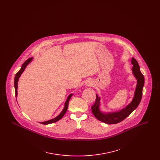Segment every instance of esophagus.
Returning <instances> with one entry per match:
<instances>
[{
  "mask_svg": "<svg viewBox=\"0 0 160 160\" xmlns=\"http://www.w3.org/2000/svg\"><path fill=\"white\" fill-rule=\"evenodd\" d=\"M86 84L88 86H92V84H93V83H92V81H91V80H88V81H87V82H86Z\"/></svg>",
  "mask_w": 160,
  "mask_h": 160,
  "instance_id": "esophagus-1",
  "label": "esophagus"
}]
</instances>
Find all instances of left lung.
<instances>
[{
    "instance_id": "8db88e82",
    "label": "left lung",
    "mask_w": 160,
    "mask_h": 160,
    "mask_svg": "<svg viewBox=\"0 0 160 160\" xmlns=\"http://www.w3.org/2000/svg\"><path fill=\"white\" fill-rule=\"evenodd\" d=\"M131 63L133 65L132 71L134 76L137 80L136 89L134 93V97L131 102L119 112L113 113H104L99 110L100 98L97 95L95 104L91 107L92 112L95 117L101 122L107 124H116L121 122L127 118L139 105L143 94V88L145 84V78L140 70V67L136 59L132 58Z\"/></svg>"
}]
</instances>
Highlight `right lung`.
Instances as JSON below:
<instances>
[{
  "mask_svg": "<svg viewBox=\"0 0 160 160\" xmlns=\"http://www.w3.org/2000/svg\"><path fill=\"white\" fill-rule=\"evenodd\" d=\"M32 59H33L32 58H29L28 60H26V61H25V62L23 63V64L22 65V67H21V69H20L17 72V74H15V78H14V87H15V97H17V86H18L17 82H18V81L19 77H20L21 74L23 73L24 69L26 68V66L32 61ZM72 95V94H70V95H69L68 98L67 99V101H66V102H65V106H64V108H63V110L62 111V112H61V113L59 114L57 117H56L55 118H54L53 119L47 121H46V122H40V123H42V124H44V125H47V124H50V123H54V122H57V121H59L60 119H61L63 118V116L65 115V113L67 112V110L68 107L69 101L70 98H71Z\"/></svg>",
  "mask_w": 160,
  "mask_h": 160,
  "instance_id": "obj_1",
  "label": "right lung"
}]
</instances>
